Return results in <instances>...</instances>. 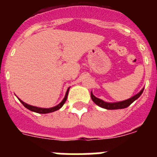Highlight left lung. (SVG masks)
I'll return each instance as SVG.
<instances>
[{
    "instance_id": "left-lung-1",
    "label": "left lung",
    "mask_w": 157,
    "mask_h": 157,
    "mask_svg": "<svg viewBox=\"0 0 157 157\" xmlns=\"http://www.w3.org/2000/svg\"><path fill=\"white\" fill-rule=\"evenodd\" d=\"M144 88L140 91L138 94H137L136 95H134L132 98H129V99L125 100V101H119V102H114V103H109V102H105L103 100L99 99V98H96L95 96L93 94V93L91 92V98H92L93 101L96 105H98V106L103 108L105 109H109V110H114V109H125L127 108L128 106H130L131 104L134 102L135 100L138 99L140 96L141 95V94L143 93Z\"/></svg>"
}]
</instances>
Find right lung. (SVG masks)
I'll list each match as a JSON object with an SVG mask.
<instances>
[{"instance_id":"add662e5","label":"right lung","mask_w":157,"mask_h":157,"mask_svg":"<svg viewBox=\"0 0 157 157\" xmlns=\"http://www.w3.org/2000/svg\"><path fill=\"white\" fill-rule=\"evenodd\" d=\"M69 89H70V87L67 89V90L66 94H65V97H64V98L63 99V101H62L59 104V105H56V106L52 107V108H49V109H44V108H38V107L32 106V105H28V104L23 102V101H22V100L19 99V98H18V99H19V101H20V102L23 104V106H24L25 108H27V109H29V110L32 111V112H37V113H40V114H46V113H50V112L59 110V109H60V108H61L63 105H64L65 101H67V95H68Z\"/></svg>"}]
</instances>
